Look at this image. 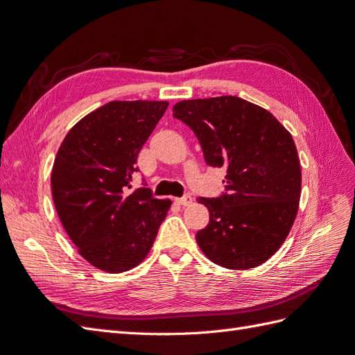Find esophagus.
<instances>
[{
    "label": "esophagus",
    "mask_w": 355,
    "mask_h": 355,
    "mask_svg": "<svg viewBox=\"0 0 355 355\" xmlns=\"http://www.w3.org/2000/svg\"><path fill=\"white\" fill-rule=\"evenodd\" d=\"M176 202L180 204V206H189V204L192 202V198L189 196H185L182 198H176Z\"/></svg>",
    "instance_id": "esophagus-1"
}]
</instances>
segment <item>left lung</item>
Wrapping results in <instances>:
<instances>
[{
	"instance_id": "1",
	"label": "left lung",
	"mask_w": 355,
	"mask_h": 355,
	"mask_svg": "<svg viewBox=\"0 0 355 355\" xmlns=\"http://www.w3.org/2000/svg\"><path fill=\"white\" fill-rule=\"evenodd\" d=\"M173 116L196 133L209 166L227 167V192L198 198L210 213L196 235L200 249L228 270L262 265L287 239L299 209L302 173L292 135L237 96L182 101Z\"/></svg>"
}]
</instances>
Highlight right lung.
Returning a JSON list of instances; mask_svg holds the SVG:
<instances>
[{"label":"right lung","mask_w":355,"mask_h":355,"mask_svg":"<svg viewBox=\"0 0 355 355\" xmlns=\"http://www.w3.org/2000/svg\"><path fill=\"white\" fill-rule=\"evenodd\" d=\"M168 102L112 101L75 124L56 154L51 194L78 253L101 271L118 274L151 250L171 206L151 189L132 192L137 155Z\"/></svg>","instance_id":"right-lung-1"}]
</instances>
